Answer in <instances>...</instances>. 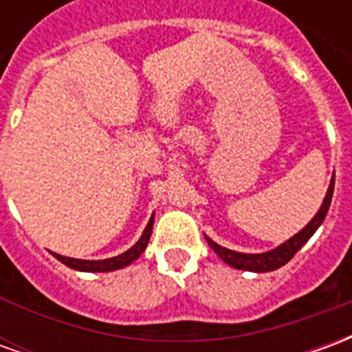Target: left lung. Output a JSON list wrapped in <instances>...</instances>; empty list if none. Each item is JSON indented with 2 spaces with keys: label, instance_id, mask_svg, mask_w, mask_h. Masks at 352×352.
Instances as JSON below:
<instances>
[{
  "label": "left lung",
  "instance_id": "8db88e82",
  "mask_svg": "<svg viewBox=\"0 0 352 352\" xmlns=\"http://www.w3.org/2000/svg\"><path fill=\"white\" fill-rule=\"evenodd\" d=\"M333 181H336V179L332 177L330 186H328V192H326L324 201H322V206L318 209V213L311 219L309 224L303 230H300L294 237H290L288 241L279 245L277 249H273V251L262 252V254H245V252H236L230 251V249H224V247L217 245L213 239H209V237H206L207 243H209V247L219 254V258H222L226 264L232 265V267H236V270H245V272L256 273L273 272V270H277L280 265L287 264L288 260L292 258L296 252L300 251L303 245L309 241V237L313 236V234L317 232L318 226L322 224L326 213H328V209H330V201H332Z\"/></svg>",
  "mask_w": 352,
  "mask_h": 352
}]
</instances>
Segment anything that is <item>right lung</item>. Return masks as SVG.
Returning <instances> with one entry per match:
<instances>
[{
	"label": "right lung",
	"mask_w": 352,
	"mask_h": 352,
	"mask_svg": "<svg viewBox=\"0 0 352 352\" xmlns=\"http://www.w3.org/2000/svg\"><path fill=\"white\" fill-rule=\"evenodd\" d=\"M153 224H154V214L151 217V221L146 224L143 236L139 237V241L131 249H128L122 254L118 256H113V258L105 260H79V258H67V256H62V254H56L52 252V256L58 258L62 264H65L72 270H77V272H115V270H120V267H126L130 265L133 260H138L141 256V252L146 249V243L151 239V234H153Z\"/></svg>",
	"instance_id": "right-lung-1"
}]
</instances>
